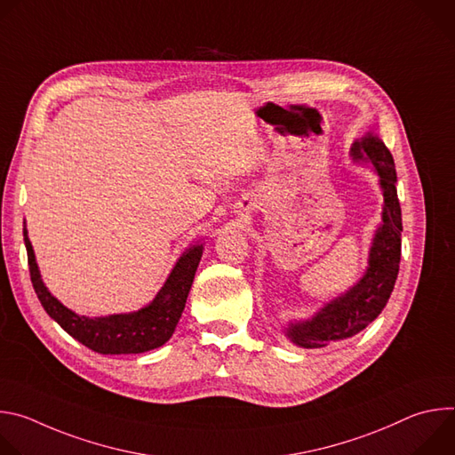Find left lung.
Listing matches in <instances>:
<instances>
[{"label": "left lung", "instance_id": "8db88e82", "mask_svg": "<svg viewBox=\"0 0 455 455\" xmlns=\"http://www.w3.org/2000/svg\"><path fill=\"white\" fill-rule=\"evenodd\" d=\"M349 155L353 162L369 164L378 174V185L383 194L381 223L374 232L367 267L360 281L323 304L309 318L286 323L284 335L297 347H326L365 330L385 307L398 277L403 227L393 155L374 133H365L360 140H355Z\"/></svg>", "mask_w": 455, "mask_h": 455}]
</instances>
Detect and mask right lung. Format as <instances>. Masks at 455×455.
<instances>
[{
	"label": "right lung",
	"instance_id": "1",
	"mask_svg": "<svg viewBox=\"0 0 455 455\" xmlns=\"http://www.w3.org/2000/svg\"><path fill=\"white\" fill-rule=\"evenodd\" d=\"M23 235L28 253L30 279L41 306L70 337L100 355H139L164 346L172 337L181 318L194 275H196L204 255V243L190 244L180 255L156 297L144 307L132 313L86 316L77 315L48 291L41 279L27 225Z\"/></svg>",
	"mask_w": 455,
	"mask_h": 455
}]
</instances>
